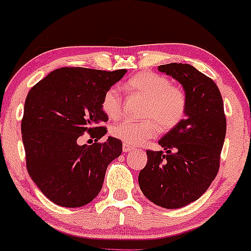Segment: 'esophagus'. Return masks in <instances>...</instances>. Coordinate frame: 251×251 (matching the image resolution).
I'll return each instance as SVG.
<instances>
[{"instance_id": "esophagus-1", "label": "esophagus", "mask_w": 251, "mask_h": 251, "mask_svg": "<svg viewBox=\"0 0 251 251\" xmlns=\"http://www.w3.org/2000/svg\"><path fill=\"white\" fill-rule=\"evenodd\" d=\"M131 150H133V148H132L131 145H128V144H126V143L123 144V151L124 152H128V151H131Z\"/></svg>"}]
</instances>
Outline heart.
Masks as SVG:
<instances>
[{
	"instance_id": "obj_1",
	"label": "heart",
	"mask_w": 251,
	"mask_h": 251,
	"mask_svg": "<svg viewBox=\"0 0 251 251\" xmlns=\"http://www.w3.org/2000/svg\"><path fill=\"white\" fill-rule=\"evenodd\" d=\"M127 88L146 98L143 122L123 120L111 128L114 138L128 144L142 145L164 131L176 127L186 111V96L180 87L171 85L168 77L152 72H142L127 81ZM102 111L111 119L122 116L123 100L120 89L112 86L102 98Z\"/></svg>"
}]
</instances>
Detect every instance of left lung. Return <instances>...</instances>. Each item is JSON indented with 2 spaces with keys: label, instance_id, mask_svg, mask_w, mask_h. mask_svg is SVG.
I'll list each match as a JSON object with an SVG mask.
<instances>
[{
  "label": "left lung",
  "instance_id": "left-lung-1",
  "mask_svg": "<svg viewBox=\"0 0 251 251\" xmlns=\"http://www.w3.org/2000/svg\"><path fill=\"white\" fill-rule=\"evenodd\" d=\"M158 71L183 86L185 118L158 142L165 153L146 151L148 164L138 181L152 203L178 209L197 201L217 176L226 119L214 80L188 63H168L158 66Z\"/></svg>",
  "mask_w": 251,
  "mask_h": 251
}]
</instances>
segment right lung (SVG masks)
I'll use <instances>...</instances> for the list:
<instances>
[{"label": "right lung", "mask_w": 251, "mask_h": 251, "mask_svg": "<svg viewBox=\"0 0 251 251\" xmlns=\"http://www.w3.org/2000/svg\"><path fill=\"white\" fill-rule=\"evenodd\" d=\"M81 67L50 72L28 93L21 131L28 174L48 200L79 208L99 195L108 164L122 154L123 144L108 137L103 143L80 145L85 132L98 139L107 133L100 126L105 92L125 75Z\"/></svg>", "instance_id": "1"}]
</instances>
